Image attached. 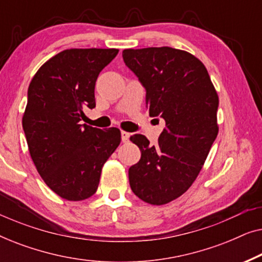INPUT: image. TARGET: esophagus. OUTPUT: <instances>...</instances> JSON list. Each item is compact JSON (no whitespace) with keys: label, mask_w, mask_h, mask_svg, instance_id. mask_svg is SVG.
<instances>
[{"label":"esophagus","mask_w":262,"mask_h":262,"mask_svg":"<svg viewBox=\"0 0 262 262\" xmlns=\"http://www.w3.org/2000/svg\"><path fill=\"white\" fill-rule=\"evenodd\" d=\"M130 134H128V132H126V131H121V141H123L124 143H126V142H128V139H130Z\"/></svg>","instance_id":"34e87169"}]
</instances>
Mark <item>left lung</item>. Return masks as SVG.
<instances>
[{
	"instance_id": "obj_1",
	"label": "left lung",
	"mask_w": 262,
	"mask_h": 262,
	"mask_svg": "<svg viewBox=\"0 0 262 262\" xmlns=\"http://www.w3.org/2000/svg\"><path fill=\"white\" fill-rule=\"evenodd\" d=\"M123 58L145 88L150 116L166 121L156 145L143 135L130 137L141 160L128 169V181L143 202L163 205L184 194L202 170L218 135V95L205 66L187 51L126 49Z\"/></svg>"
}]
</instances>
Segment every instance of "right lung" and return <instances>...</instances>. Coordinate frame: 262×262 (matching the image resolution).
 Masks as SVG:
<instances>
[{
    "label": "right lung",
    "instance_id": "add662e5",
    "mask_svg": "<svg viewBox=\"0 0 262 262\" xmlns=\"http://www.w3.org/2000/svg\"><path fill=\"white\" fill-rule=\"evenodd\" d=\"M117 49H70L39 68L27 93L23 127L31 157L60 198L80 202L96 192L103 164L120 144V130L81 125L95 107L100 71Z\"/></svg>",
    "mask_w": 262,
    "mask_h": 262
}]
</instances>
